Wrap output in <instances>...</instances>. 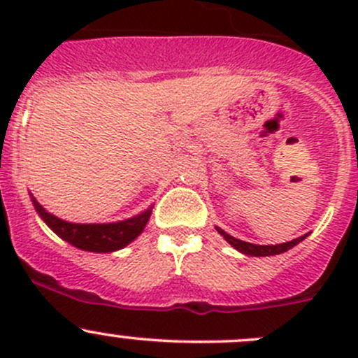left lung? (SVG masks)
I'll return each mask as SVG.
<instances>
[{
  "label": "left lung",
  "mask_w": 358,
  "mask_h": 358,
  "mask_svg": "<svg viewBox=\"0 0 358 358\" xmlns=\"http://www.w3.org/2000/svg\"><path fill=\"white\" fill-rule=\"evenodd\" d=\"M216 230H218L220 236H223V239H225L227 243L232 244V246L236 248L237 251L244 252V255H249V256H272V255H280V252H284V251H287V249L294 248L296 244H299V243H301V241L306 237V236H301V237H298V239L289 241V243L277 244V246H259V244L244 243V241L236 239V237H232V236H230V234H227L225 230L218 229V227H216Z\"/></svg>",
  "instance_id": "1"
}]
</instances>
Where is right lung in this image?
<instances>
[{"label":"right lung","instance_id":"right-lung-1","mask_svg":"<svg viewBox=\"0 0 358 358\" xmlns=\"http://www.w3.org/2000/svg\"><path fill=\"white\" fill-rule=\"evenodd\" d=\"M36 211L43 218V222L53 230L59 237L67 241L72 246L92 252H112L128 246L131 241L142 234L147 222L150 218L152 208L143 211L135 218L124 220L117 223H103V225H81V223H69L57 218L52 213L46 211L38 201L32 197Z\"/></svg>","mask_w":358,"mask_h":358}]
</instances>
